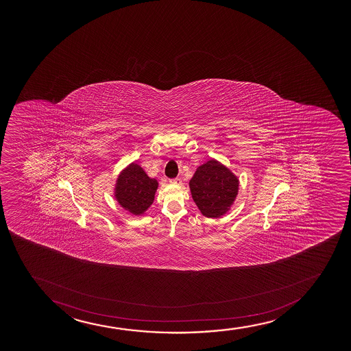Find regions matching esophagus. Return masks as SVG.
Instances as JSON below:
<instances>
[{
    "instance_id": "obj_1",
    "label": "esophagus",
    "mask_w": 351,
    "mask_h": 351,
    "mask_svg": "<svg viewBox=\"0 0 351 351\" xmlns=\"http://www.w3.org/2000/svg\"><path fill=\"white\" fill-rule=\"evenodd\" d=\"M169 182L173 184V185H180L182 184V179L180 178H174V179H171Z\"/></svg>"
}]
</instances>
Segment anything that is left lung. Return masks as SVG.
Segmentation results:
<instances>
[{
    "label": "left lung",
    "mask_w": 351,
    "mask_h": 351,
    "mask_svg": "<svg viewBox=\"0 0 351 351\" xmlns=\"http://www.w3.org/2000/svg\"><path fill=\"white\" fill-rule=\"evenodd\" d=\"M191 194L202 215L220 218L227 213L239 192V179L215 159L199 166L190 180Z\"/></svg>",
    "instance_id": "left-lung-1"
}]
</instances>
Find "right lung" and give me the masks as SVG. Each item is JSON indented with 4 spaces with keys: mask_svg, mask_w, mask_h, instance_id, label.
<instances>
[{
    "mask_svg": "<svg viewBox=\"0 0 351 351\" xmlns=\"http://www.w3.org/2000/svg\"><path fill=\"white\" fill-rule=\"evenodd\" d=\"M157 189V180L149 178L138 164L131 162L118 176L114 197L124 210L141 215L152 205Z\"/></svg>",
    "mask_w": 351,
    "mask_h": 351,
    "instance_id": "right-lung-1",
    "label": "right lung"
}]
</instances>
